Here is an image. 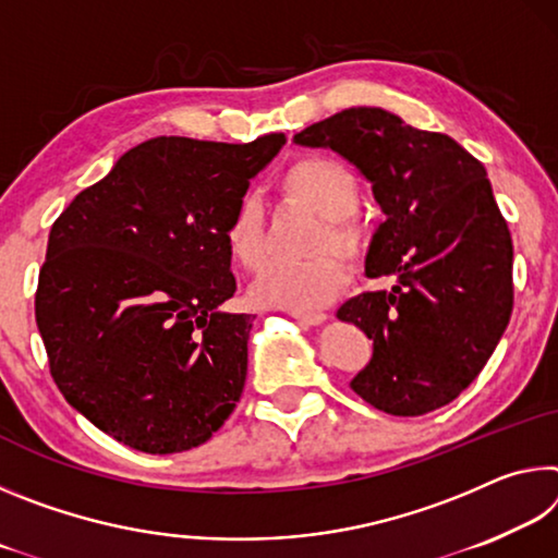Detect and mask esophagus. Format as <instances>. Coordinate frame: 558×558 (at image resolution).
Here are the masks:
<instances>
[{
  "label": "esophagus",
  "mask_w": 558,
  "mask_h": 558,
  "mask_svg": "<svg viewBox=\"0 0 558 558\" xmlns=\"http://www.w3.org/2000/svg\"><path fill=\"white\" fill-rule=\"evenodd\" d=\"M292 317H295L298 323H302V325H310V327L323 325L325 319H327V315H325V313H315V315H300V313H292Z\"/></svg>",
  "instance_id": "1"
}]
</instances>
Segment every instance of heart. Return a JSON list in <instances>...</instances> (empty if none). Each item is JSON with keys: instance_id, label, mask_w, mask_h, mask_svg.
Returning a JSON list of instances; mask_svg holds the SVG:
<instances>
[{"instance_id": "obj_1", "label": "heart", "mask_w": 558, "mask_h": 558, "mask_svg": "<svg viewBox=\"0 0 558 558\" xmlns=\"http://www.w3.org/2000/svg\"><path fill=\"white\" fill-rule=\"evenodd\" d=\"M280 192L317 216H323V231L317 235V253L337 251L349 260H362L366 253V229L356 219L359 182L352 169L332 157L307 155L292 162L280 177ZM223 243L231 260L243 270H256L266 258L263 211L253 199L233 206L223 226ZM349 282L347 263L325 253L310 263L288 266L270 263L248 290L258 307L288 310L313 315L327 307Z\"/></svg>"}]
</instances>
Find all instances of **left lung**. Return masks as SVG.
I'll return each instance as SVG.
<instances>
[{
	"label": "left lung",
	"instance_id": "1",
	"mask_svg": "<svg viewBox=\"0 0 558 558\" xmlns=\"http://www.w3.org/2000/svg\"><path fill=\"white\" fill-rule=\"evenodd\" d=\"M372 184L384 223L366 276L391 290L337 310L374 342L354 393L391 415H423L475 381L512 315V235L483 162L440 132L415 130L384 108H349L298 132Z\"/></svg>",
	"mask_w": 558,
	"mask_h": 558
}]
</instances>
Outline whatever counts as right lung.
I'll return each mask as SVG.
<instances>
[{"instance_id":"1","label":"right lung","mask_w":558,"mask_h":558,"mask_svg":"<svg viewBox=\"0 0 558 558\" xmlns=\"http://www.w3.org/2000/svg\"><path fill=\"white\" fill-rule=\"evenodd\" d=\"M282 145L147 140L53 221L36 325L63 399L102 433L169 456L235 409L253 315L221 307L235 292L223 226Z\"/></svg>"}]
</instances>
